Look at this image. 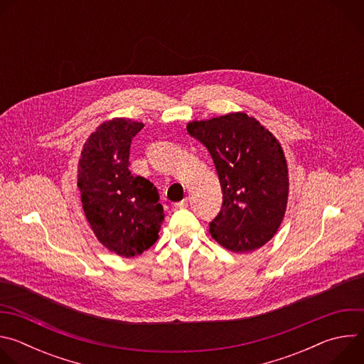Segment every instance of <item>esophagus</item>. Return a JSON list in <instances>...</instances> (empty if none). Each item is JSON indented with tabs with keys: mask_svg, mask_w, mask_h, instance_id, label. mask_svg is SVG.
<instances>
[{
	"mask_svg": "<svg viewBox=\"0 0 364 364\" xmlns=\"http://www.w3.org/2000/svg\"><path fill=\"white\" fill-rule=\"evenodd\" d=\"M188 201H190V198L186 197L184 200L174 204V209H186V207H188Z\"/></svg>",
	"mask_w": 364,
	"mask_h": 364,
	"instance_id": "1",
	"label": "esophagus"
}]
</instances>
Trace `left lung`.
Segmentation results:
<instances>
[{
  "instance_id": "1",
  "label": "left lung",
  "mask_w": 364,
  "mask_h": 364,
  "mask_svg": "<svg viewBox=\"0 0 364 364\" xmlns=\"http://www.w3.org/2000/svg\"><path fill=\"white\" fill-rule=\"evenodd\" d=\"M187 131L209 149L223 193L212 237L228 250L246 253L268 243L288 204L289 174L277 136L245 112L191 121Z\"/></svg>"
}]
</instances>
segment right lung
<instances>
[{
	"label": "right lung",
	"instance_id": "right-lung-1",
	"mask_svg": "<svg viewBox=\"0 0 364 364\" xmlns=\"http://www.w3.org/2000/svg\"><path fill=\"white\" fill-rule=\"evenodd\" d=\"M144 124L129 118L102 122L86 139L77 188L86 220L108 250L134 257L159 239L164 222L157 187L129 171V146Z\"/></svg>",
	"mask_w": 364,
	"mask_h": 364
}]
</instances>
